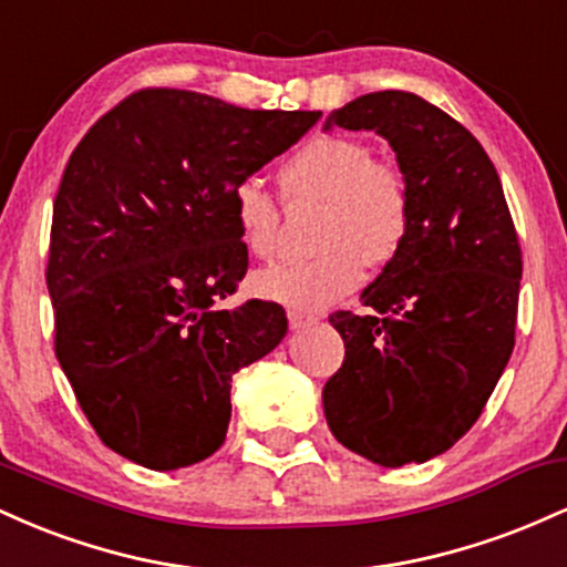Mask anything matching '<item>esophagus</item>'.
I'll use <instances>...</instances> for the list:
<instances>
[{
	"label": "esophagus",
	"instance_id": "obj_1",
	"mask_svg": "<svg viewBox=\"0 0 567 567\" xmlns=\"http://www.w3.org/2000/svg\"><path fill=\"white\" fill-rule=\"evenodd\" d=\"M288 322H290V330H301V328H306V324H315L317 315H306V311L290 309L288 311Z\"/></svg>",
	"mask_w": 567,
	"mask_h": 567
}]
</instances>
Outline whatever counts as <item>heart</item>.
<instances>
[{"mask_svg": "<svg viewBox=\"0 0 567 567\" xmlns=\"http://www.w3.org/2000/svg\"><path fill=\"white\" fill-rule=\"evenodd\" d=\"M285 199L324 202L317 224V256L277 264L252 277L261 298L315 311L349 296L362 269H383L405 247L413 229V188L392 162L375 159L373 146L349 135H315L279 167ZM231 216L252 258L275 256L282 210L256 178L231 192Z\"/></svg>", "mask_w": 567, "mask_h": 567, "instance_id": "b5f03b06", "label": "heart"}]
</instances>
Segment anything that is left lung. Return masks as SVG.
<instances>
[{
	"label": "left lung",
	"mask_w": 567,
	"mask_h": 567,
	"mask_svg": "<svg viewBox=\"0 0 567 567\" xmlns=\"http://www.w3.org/2000/svg\"><path fill=\"white\" fill-rule=\"evenodd\" d=\"M330 125L392 143L413 188V229L362 292L368 315H330L347 357L322 389L324 419L373 464H424L470 432L512 357L517 229L485 148L424 97L360 95Z\"/></svg>",
	"instance_id": "obj_1"
}]
</instances>
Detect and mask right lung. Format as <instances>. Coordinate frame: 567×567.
<instances>
[{"label": "right lung", "mask_w": 567, "mask_h": 567, "mask_svg": "<svg viewBox=\"0 0 567 567\" xmlns=\"http://www.w3.org/2000/svg\"><path fill=\"white\" fill-rule=\"evenodd\" d=\"M317 116L143 87L71 152L44 271L55 357L114 453L171 472L224 445L231 375L288 333L275 301L213 306L247 271L231 192Z\"/></svg>", "instance_id": "1"}]
</instances>
